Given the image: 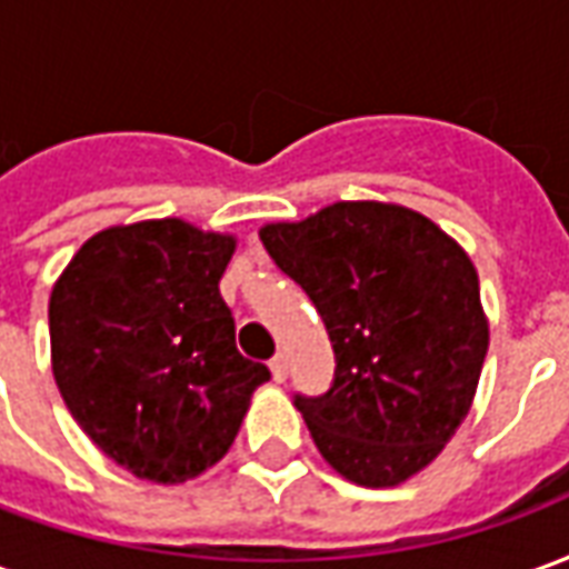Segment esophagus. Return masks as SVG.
<instances>
[{"label":"esophagus","mask_w":569,"mask_h":569,"mask_svg":"<svg viewBox=\"0 0 569 569\" xmlns=\"http://www.w3.org/2000/svg\"><path fill=\"white\" fill-rule=\"evenodd\" d=\"M271 375H273V381H277V383L286 381V375H289V362H286L283 353H277V357L271 359Z\"/></svg>","instance_id":"1"}]
</instances>
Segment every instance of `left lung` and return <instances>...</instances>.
<instances>
[{
	"label": "left lung",
	"mask_w": 569,
	"mask_h": 569,
	"mask_svg": "<svg viewBox=\"0 0 569 569\" xmlns=\"http://www.w3.org/2000/svg\"><path fill=\"white\" fill-rule=\"evenodd\" d=\"M259 237L332 341L329 390L296 393L313 445L362 488L420 472L469 415L488 353L469 256L427 216L378 200H341Z\"/></svg>",
	"instance_id": "1"
}]
</instances>
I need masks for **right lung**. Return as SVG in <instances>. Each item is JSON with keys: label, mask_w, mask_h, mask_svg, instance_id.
Instances as JSON below:
<instances>
[{"label": "right lung", "mask_w": 569, "mask_h": 569, "mask_svg": "<svg viewBox=\"0 0 569 569\" xmlns=\"http://www.w3.org/2000/svg\"><path fill=\"white\" fill-rule=\"evenodd\" d=\"M234 237L182 219L93 234L48 305L54 381L91 441L137 478L179 485L231 448L268 366L234 345L219 280Z\"/></svg>", "instance_id": "obj_1"}]
</instances>
